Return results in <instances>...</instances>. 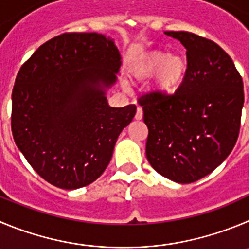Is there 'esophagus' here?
Returning <instances> with one entry per match:
<instances>
[{
	"label": "esophagus",
	"instance_id": "1",
	"mask_svg": "<svg viewBox=\"0 0 249 249\" xmlns=\"http://www.w3.org/2000/svg\"><path fill=\"white\" fill-rule=\"evenodd\" d=\"M143 117V113H142V109L141 108H138V110H136V114H135V119L136 120H141Z\"/></svg>",
	"mask_w": 249,
	"mask_h": 249
}]
</instances>
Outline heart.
Wrapping results in <instances>:
<instances>
[{"label":"heart","instance_id":"obj_1","mask_svg":"<svg viewBox=\"0 0 249 249\" xmlns=\"http://www.w3.org/2000/svg\"><path fill=\"white\" fill-rule=\"evenodd\" d=\"M188 70V62L179 54L171 55L166 51L153 50L147 53L132 69V75L145 80L156 75L155 89L159 93H172L182 83Z\"/></svg>","mask_w":249,"mask_h":249}]
</instances>
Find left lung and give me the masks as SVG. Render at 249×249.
<instances>
[{"mask_svg":"<svg viewBox=\"0 0 249 249\" xmlns=\"http://www.w3.org/2000/svg\"><path fill=\"white\" fill-rule=\"evenodd\" d=\"M187 49L188 70L174 94L140 98L148 127L146 157L161 176L188 184L219 167L236 145L245 93L226 51L189 32H164Z\"/></svg>","mask_w":249,"mask_h":249,"instance_id":"obj_1","label":"left lung"}]
</instances>
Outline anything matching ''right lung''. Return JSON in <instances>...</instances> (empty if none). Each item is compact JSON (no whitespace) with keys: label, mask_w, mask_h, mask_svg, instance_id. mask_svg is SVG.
Here are the masks:
<instances>
[{"label":"right lung","mask_w":249,"mask_h":249,"mask_svg":"<svg viewBox=\"0 0 249 249\" xmlns=\"http://www.w3.org/2000/svg\"><path fill=\"white\" fill-rule=\"evenodd\" d=\"M122 56L113 39L64 33L22 65L12 90L11 126L17 147L41 178L61 189L86 187L110 162L136 106L109 107Z\"/></svg>","instance_id":"obj_1"}]
</instances>
